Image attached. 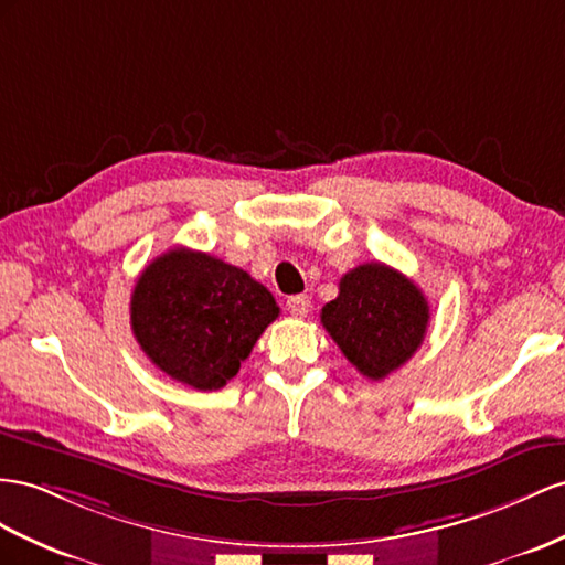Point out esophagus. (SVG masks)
Masks as SVG:
<instances>
[{
  "instance_id": "1",
  "label": "esophagus",
  "mask_w": 565,
  "mask_h": 565,
  "mask_svg": "<svg viewBox=\"0 0 565 565\" xmlns=\"http://www.w3.org/2000/svg\"><path fill=\"white\" fill-rule=\"evenodd\" d=\"M286 308L294 317H306L310 312V298L308 296H291L286 300Z\"/></svg>"
}]
</instances>
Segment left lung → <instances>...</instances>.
Returning a JSON list of instances; mask_svg holds the SVG:
<instances>
[{"label": "left lung", "instance_id": "obj_1", "mask_svg": "<svg viewBox=\"0 0 565 565\" xmlns=\"http://www.w3.org/2000/svg\"><path fill=\"white\" fill-rule=\"evenodd\" d=\"M320 320L349 363L380 382L420 349L429 306L406 274L365 263L343 274L339 296L322 308Z\"/></svg>", "mask_w": 565, "mask_h": 565}]
</instances>
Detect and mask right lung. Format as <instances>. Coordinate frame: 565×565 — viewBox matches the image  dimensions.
<instances>
[{
    "mask_svg": "<svg viewBox=\"0 0 565 565\" xmlns=\"http://www.w3.org/2000/svg\"><path fill=\"white\" fill-rule=\"evenodd\" d=\"M277 317V300L248 271L188 248L152 259L131 296V329L142 353L198 392L234 380Z\"/></svg>",
    "mask_w": 565,
    "mask_h": 565,
    "instance_id": "obj_1",
    "label": "right lung"
}]
</instances>
